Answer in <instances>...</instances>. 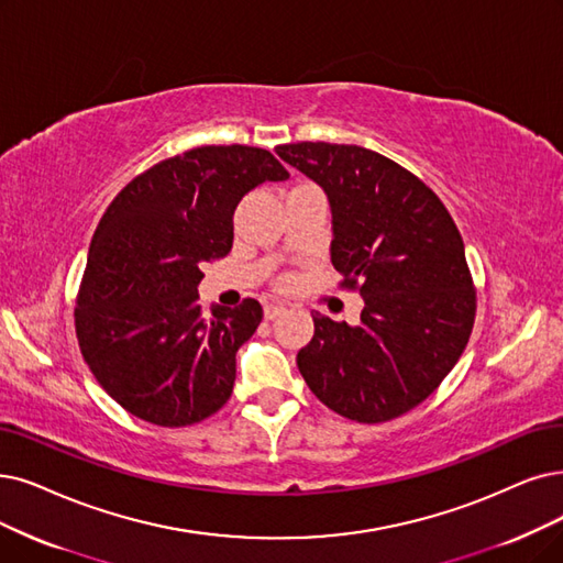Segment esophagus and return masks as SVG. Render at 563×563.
<instances>
[{
	"instance_id": "esophagus-1",
	"label": "esophagus",
	"mask_w": 563,
	"mask_h": 563,
	"mask_svg": "<svg viewBox=\"0 0 563 563\" xmlns=\"http://www.w3.org/2000/svg\"><path fill=\"white\" fill-rule=\"evenodd\" d=\"M286 307L282 305V302H265V307H263V313H265V319L267 321H273V319H277L279 313L284 311Z\"/></svg>"
}]
</instances>
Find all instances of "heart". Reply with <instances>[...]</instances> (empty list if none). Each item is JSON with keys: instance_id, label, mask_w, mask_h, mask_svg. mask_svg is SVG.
Listing matches in <instances>:
<instances>
[{"instance_id": "heart-1", "label": "heart", "mask_w": 563, "mask_h": 563, "mask_svg": "<svg viewBox=\"0 0 563 563\" xmlns=\"http://www.w3.org/2000/svg\"><path fill=\"white\" fill-rule=\"evenodd\" d=\"M284 284H288V279H284Z\"/></svg>"}]
</instances>
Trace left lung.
I'll return each instance as SVG.
<instances>
[{
  "label": "left lung",
  "mask_w": 563,
  "mask_h": 563,
  "mask_svg": "<svg viewBox=\"0 0 563 563\" xmlns=\"http://www.w3.org/2000/svg\"><path fill=\"white\" fill-rule=\"evenodd\" d=\"M275 152L319 183L332 208L330 256L365 300L360 325L317 313L298 353L309 390L355 422H388L430 397L464 353L476 286L441 198L388 156L357 145Z\"/></svg>",
  "instance_id": "1"
}]
</instances>
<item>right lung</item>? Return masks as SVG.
<instances>
[{
    "mask_svg": "<svg viewBox=\"0 0 563 563\" xmlns=\"http://www.w3.org/2000/svg\"><path fill=\"white\" fill-rule=\"evenodd\" d=\"M288 170L250 145H203L154 164L112 198L89 244L76 336L89 372L122 409L159 427L217 413L235 353L256 332L254 298L206 313L196 286L233 246L242 196Z\"/></svg>",
    "mask_w": 563,
    "mask_h": 563,
    "instance_id": "obj_1",
    "label": "right lung"
}]
</instances>
